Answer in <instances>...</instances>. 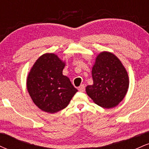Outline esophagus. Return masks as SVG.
<instances>
[{"label": "esophagus", "mask_w": 149, "mask_h": 149, "mask_svg": "<svg viewBox=\"0 0 149 149\" xmlns=\"http://www.w3.org/2000/svg\"><path fill=\"white\" fill-rule=\"evenodd\" d=\"M85 90V86L84 84L80 85V86L78 87V90H79L80 92H84Z\"/></svg>", "instance_id": "34e87169"}]
</instances>
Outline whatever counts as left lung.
<instances>
[{
    "label": "left lung",
    "instance_id": "obj_1",
    "mask_svg": "<svg viewBox=\"0 0 149 149\" xmlns=\"http://www.w3.org/2000/svg\"><path fill=\"white\" fill-rule=\"evenodd\" d=\"M93 85L86 87L93 102L105 109L115 107L121 102L129 88L125 68L115 54L102 52L97 55L92 69Z\"/></svg>",
    "mask_w": 149,
    "mask_h": 149
}]
</instances>
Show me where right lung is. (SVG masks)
I'll use <instances>...</instances> for the list:
<instances>
[{
    "instance_id": "obj_1",
    "label": "right lung",
    "mask_w": 149,
    "mask_h": 149,
    "mask_svg": "<svg viewBox=\"0 0 149 149\" xmlns=\"http://www.w3.org/2000/svg\"><path fill=\"white\" fill-rule=\"evenodd\" d=\"M65 62L57 54L45 53L34 63L26 80L33 103L43 111L54 113L69 105L78 90L62 73Z\"/></svg>"
}]
</instances>
